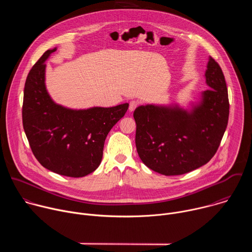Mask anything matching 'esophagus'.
<instances>
[{
	"instance_id": "34e87169",
	"label": "esophagus",
	"mask_w": 252,
	"mask_h": 252,
	"mask_svg": "<svg viewBox=\"0 0 252 252\" xmlns=\"http://www.w3.org/2000/svg\"><path fill=\"white\" fill-rule=\"evenodd\" d=\"M138 106V102L135 101V100H132L129 102V106H128V111L129 112H133L136 107Z\"/></svg>"
}]
</instances>
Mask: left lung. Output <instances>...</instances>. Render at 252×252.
<instances>
[{
	"label": "left lung",
	"instance_id": "left-lung-1",
	"mask_svg": "<svg viewBox=\"0 0 252 252\" xmlns=\"http://www.w3.org/2000/svg\"><path fill=\"white\" fill-rule=\"evenodd\" d=\"M205 79L209 89L190 113L153 104L135 109L136 151L151 169L164 175L188 173L218 152L228 123L229 101L222 69L212 58Z\"/></svg>",
	"mask_w": 252,
	"mask_h": 252
}]
</instances>
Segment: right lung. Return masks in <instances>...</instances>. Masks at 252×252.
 I'll return each mask as SVG.
<instances>
[{
	"label": "right lung",
	"mask_w": 252,
	"mask_h": 252,
	"mask_svg": "<svg viewBox=\"0 0 252 252\" xmlns=\"http://www.w3.org/2000/svg\"><path fill=\"white\" fill-rule=\"evenodd\" d=\"M48 50L31 68L24 89L23 126L31 150L47 169L82 177L94 171L102 158L104 140L125 116L128 103L74 111L55 103L45 86Z\"/></svg>",
	"instance_id": "obj_1"
}]
</instances>
